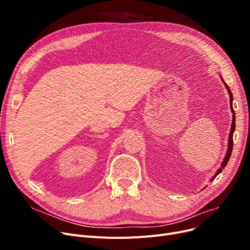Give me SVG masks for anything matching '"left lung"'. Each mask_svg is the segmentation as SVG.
Instances as JSON below:
<instances>
[{
	"mask_svg": "<svg viewBox=\"0 0 250 250\" xmlns=\"http://www.w3.org/2000/svg\"><path fill=\"white\" fill-rule=\"evenodd\" d=\"M222 81L224 82V80H223V79H222ZM224 84H225V86H226V88H227V91H228L229 96H230V106H231V110H232V113H233V118H232L233 122H232V125H231V130H230V134H229V143H228L229 146H228V151H227V153H226L224 161L222 162L221 168H219V169L217 170L216 174L213 176V178H212L211 180L215 179V177H216L219 173H221V171H223V169H224V168L226 167V165H227V163H228V161H229V159H230V156H231V153H232V149H233V134H234V130H235V113H234V109H233V107H232L233 95H232V92H231L230 88L228 87V85H227L225 82H224Z\"/></svg>",
	"mask_w": 250,
	"mask_h": 250,
	"instance_id": "8db88e82",
	"label": "left lung"
}]
</instances>
